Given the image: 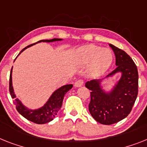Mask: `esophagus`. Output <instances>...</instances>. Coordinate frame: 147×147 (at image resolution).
<instances>
[{
    "mask_svg": "<svg viewBox=\"0 0 147 147\" xmlns=\"http://www.w3.org/2000/svg\"><path fill=\"white\" fill-rule=\"evenodd\" d=\"M84 84V81L82 80H78V81H76L75 83V87H82Z\"/></svg>",
    "mask_w": 147,
    "mask_h": 147,
    "instance_id": "esophagus-1",
    "label": "esophagus"
}]
</instances>
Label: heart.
<instances>
[{
  "label": "heart",
  "instance_id": "1",
  "mask_svg": "<svg viewBox=\"0 0 147 147\" xmlns=\"http://www.w3.org/2000/svg\"><path fill=\"white\" fill-rule=\"evenodd\" d=\"M73 63L78 66H87L91 78L102 76L111 65L113 55L108 49H102L94 45H87L78 48L73 54Z\"/></svg>",
  "mask_w": 147,
  "mask_h": 147
}]
</instances>
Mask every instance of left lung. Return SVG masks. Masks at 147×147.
<instances>
[{"label":"left lung","instance_id":"1","mask_svg":"<svg viewBox=\"0 0 147 147\" xmlns=\"http://www.w3.org/2000/svg\"><path fill=\"white\" fill-rule=\"evenodd\" d=\"M109 45L115 54L117 68L104 78L85 84L91 90L90 113L95 120L104 125H111L126 117L138 92V72L133 60L124 51L112 44ZM117 74H121L119 79L106 90L104 81L113 79Z\"/></svg>","mask_w":147,"mask_h":147}]
</instances>
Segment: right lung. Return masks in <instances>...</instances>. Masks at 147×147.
Masks as SVG:
<instances>
[{
    "instance_id": "1",
    "label": "right lung",
    "mask_w": 147,
    "mask_h": 147,
    "mask_svg": "<svg viewBox=\"0 0 147 147\" xmlns=\"http://www.w3.org/2000/svg\"><path fill=\"white\" fill-rule=\"evenodd\" d=\"M62 40L63 39H57V38L52 39L40 40V41H38L37 42L34 43V44H31V45H29L25 47L24 49L21 51L18 55H20L22 51H24L26 49L31 47L32 45H35L36 43L42 42H53L62 41ZM12 72H13V67L11 69L10 76H9V92H10L12 98H15L14 104L16 105V109L18 113L30 121L37 123V124H45V123H49L51 120H53L62 107L64 96L66 95L68 91L72 88L73 85L66 84L62 86L60 88L57 89L51 95V96L44 104V105L39 108H36V109H30L28 107H26L18 98H16V95L15 94L14 89H13V86Z\"/></svg>"
}]
</instances>
